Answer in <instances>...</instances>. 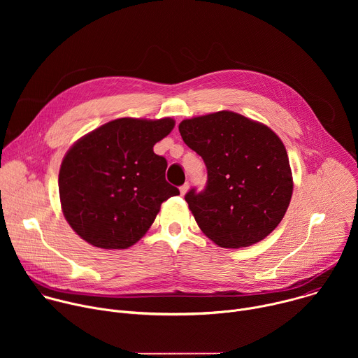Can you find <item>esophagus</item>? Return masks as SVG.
Segmentation results:
<instances>
[{"label":"esophagus","instance_id":"1","mask_svg":"<svg viewBox=\"0 0 358 358\" xmlns=\"http://www.w3.org/2000/svg\"><path fill=\"white\" fill-rule=\"evenodd\" d=\"M188 182H185V184H182L181 187H180V192H181V195H184L187 191H188Z\"/></svg>","mask_w":358,"mask_h":358}]
</instances>
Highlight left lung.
I'll return each mask as SVG.
<instances>
[{"label":"left lung","mask_w":358,"mask_h":358,"mask_svg":"<svg viewBox=\"0 0 358 358\" xmlns=\"http://www.w3.org/2000/svg\"><path fill=\"white\" fill-rule=\"evenodd\" d=\"M178 130L207 167L206 188L185 194L201 231L222 248L268 236L293 192L282 140L268 126L228 110L182 120Z\"/></svg>","instance_id":"1"}]
</instances>
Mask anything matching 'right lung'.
Instances as JSON below:
<instances>
[{
    "label": "right lung",
    "instance_id": "add662e5",
    "mask_svg": "<svg viewBox=\"0 0 358 358\" xmlns=\"http://www.w3.org/2000/svg\"><path fill=\"white\" fill-rule=\"evenodd\" d=\"M174 124L170 117L116 119L71 147L59 170V196L82 239L126 249L148 231L162 203L180 194L166 180L167 160L152 151Z\"/></svg>",
    "mask_w": 358,
    "mask_h": 358
}]
</instances>
